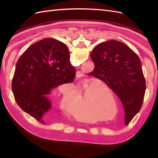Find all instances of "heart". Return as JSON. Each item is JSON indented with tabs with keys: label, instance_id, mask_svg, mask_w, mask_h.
<instances>
[{
	"label": "heart",
	"instance_id": "heart-1",
	"mask_svg": "<svg viewBox=\"0 0 158 158\" xmlns=\"http://www.w3.org/2000/svg\"><path fill=\"white\" fill-rule=\"evenodd\" d=\"M94 85H92V87ZM112 100L113 105L115 106L116 108V100L114 96H111V100L110 99L109 97L106 96H102L98 98V110L100 112H102L103 113H106V115H109V114L112 113V109L110 106V101ZM62 105H67L68 103H70L68 102L67 100V97L64 96L62 98Z\"/></svg>",
	"mask_w": 158,
	"mask_h": 158
}]
</instances>
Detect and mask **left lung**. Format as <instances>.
Wrapping results in <instances>:
<instances>
[{
	"mask_svg": "<svg viewBox=\"0 0 158 158\" xmlns=\"http://www.w3.org/2000/svg\"><path fill=\"white\" fill-rule=\"evenodd\" d=\"M95 64L89 75L106 83L121 100L128 124L140 110L146 89L141 62L136 53L124 43L103 42L91 53Z\"/></svg>",
	"mask_w": 158,
	"mask_h": 158,
	"instance_id": "obj_1",
	"label": "left lung"
}]
</instances>
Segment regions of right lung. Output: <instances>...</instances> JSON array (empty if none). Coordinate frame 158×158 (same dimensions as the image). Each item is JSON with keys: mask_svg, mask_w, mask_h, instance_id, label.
<instances>
[{"mask_svg": "<svg viewBox=\"0 0 158 158\" xmlns=\"http://www.w3.org/2000/svg\"><path fill=\"white\" fill-rule=\"evenodd\" d=\"M75 77L67 47L55 39H42L30 46L17 62L13 95L23 110L45 124L52 119L49 95Z\"/></svg>", "mask_w": 158, "mask_h": 158, "instance_id": "1", "label": "right lung"}]
</instances>
